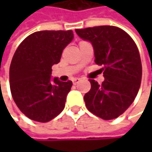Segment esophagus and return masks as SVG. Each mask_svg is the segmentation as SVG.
<instances>
[{
  "label": "esophagus",
  "instance_id": "obj_1",
  "mask_svg": "<svg viewBox=\"0 0 152 152\" xmlns=\"http://www.w3.org/2000/svg\"><path fill=\"white\" fill-rule=\"evenodd\" d=\"M79 82H81V79L80 78H75V79H73V83L74 84H77Z\"/></svg>",
  "mask_w": 152,
  "mask_h": 152
}]
</instances>
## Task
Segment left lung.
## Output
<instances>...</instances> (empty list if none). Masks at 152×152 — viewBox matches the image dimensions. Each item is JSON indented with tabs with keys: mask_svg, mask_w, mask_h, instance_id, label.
<instances>
[{
	"mask_svg": "<svg viewBox=\"0 0 152 152\" xmlns=\"http://www.w3.org/2000/svg\"><path fill=\"white\" fill-rule=\"evenodd\" d=\"M77 35L94 48L95 62L103 66L105 81L89 79L91 90L84 95L87 109L103 120L121 115L134 102L142 80V62L133 39L122 29L95 26L76 29Z\"/></svg>",
	"mask_w": 152,
	"mask_h": 152,
	"instance_id": "1",
	"label": "left lung"
}]
</instances>
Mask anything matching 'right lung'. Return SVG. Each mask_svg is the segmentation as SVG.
Wrapping results in <instances>:
<instances>
[{"label":"right lung","instance_id":"add662e5","mask_svg":"<svg viewBox=\"0 0 152 152\" xmlns=\"http://www.w3.org/2000/svg\"><path fill=\"white\" fill-rule=\"evenodd\" d=\"M74 38L72 31H41L25 38L15 50L10 68L13 99L29 119L47 122L65 107L72 82H51L52 66Z\"/></svg>","mask_w":152,"mask_h":152}]
</instances>
